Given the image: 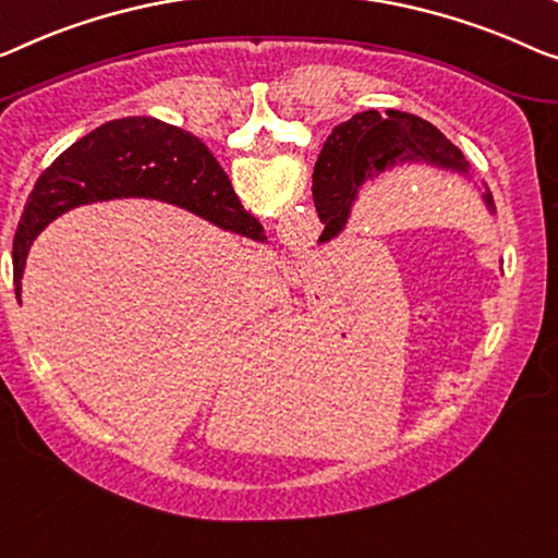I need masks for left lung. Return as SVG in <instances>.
<instances>
[{
	"label": "left lung",
	"instance_id": "obj_1",
	"mask_svg": "<svg viewBox=\"0 0 558 558\" xmlns=\"http://www.w3.org/2000/svg\"><path fill=\"white\" fill-rule=\"evenodd\" d=\"M330 140L332 145L328 147L326 165H323V178L315 180L313 185L315 210H318L320 222H326L320 240L336 238L345 228L353 199L359 197L365 180L393 168L396 162L423 160L444 170L469 174V162L461 149L434 124L409 112H359L336 128ZM318 168L320 160L315 165V170ZM484 199L488 210L494 213V197L488 190Z\"/></svg>",
	"mask_w": 558,
	"mask_h": 558
}]
</instances>
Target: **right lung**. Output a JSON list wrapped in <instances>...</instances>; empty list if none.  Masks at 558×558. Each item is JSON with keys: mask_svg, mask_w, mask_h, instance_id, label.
Here are the masks:
<instances>
[{"mask_svg": "<svg viewBox=\"0 0 558 558\" xmlns=\"http://www.w3.org/2000/svg\"><path fill=\"white\" fill-rule=\"evenodd\" d=\"M112 197L165 199L240 235L260 232L195 135L155 118L112 120L66 147L35 182L14 235L16 298L32 240L72 207Z\"/></svg>", "mask_w": 558, "mask_h": 558, "instance_id": "right-lung-1", "label": "right lung"}]
</instances>
